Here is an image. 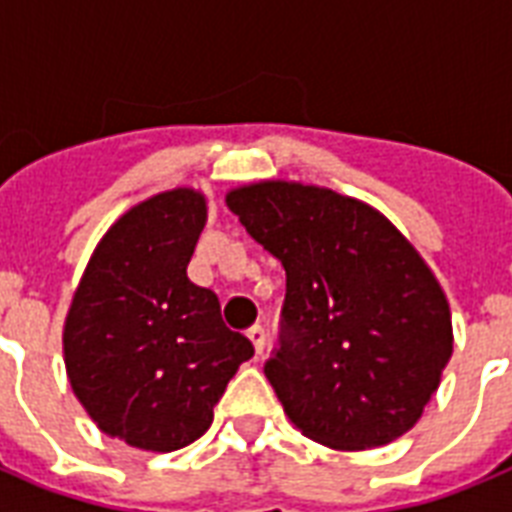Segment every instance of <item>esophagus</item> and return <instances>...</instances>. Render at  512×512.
Here are the masks:
<instances>
[{"label":"esophagus","instance_id":"esophagus-1","mask_svg":"<svg viewBox=\"0 0 512 512\" xmlns=\"http://www.w3.org/2000/svg\"><path fill=\"white\" fill-rule=\"evenodd\" d=\"M248 339H251L253 350L261 355V352H264V344H267V331L261 326H251L248 328Z\"/></svg>","mask_w":512,"mask_h":512}]
</instances>
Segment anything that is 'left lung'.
Listing matches in <instances>:
<instances>
[{"label": "left lung", "instance_id": "obj_1", "mask_svg": "<svg viewBox=\"0 0 512 512\" xmlns=\"http://www.w3.org/2000/svg\"><path fill=\"white\" fill-rule=\"evenodd\" d=\"M285 269L280 347L264 374L301 435L342 451L417 425L454 350L441 283L382 213L299 181L227 194Z\"/></svg>", "mask_w": 512, "mask_h": 512}]
</instances>
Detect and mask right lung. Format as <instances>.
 <instances>
[{"label":"right lung","mask_w":512,"mask_h":512,"mask_svg":"<svg viewBox=\"0 0 512 512\" xmlns=\"http://www.w3.org/2000/svg\"><path fill=\"white\" fill-rule=\"evenodd\" d=\"M208 219L189 186L133 205L95 245L63 326L71 390L98 430L144 451H176L253 344L221 320L219 296L186 277Z\"/></svg>","instance_id":"1"}]
</instances>
